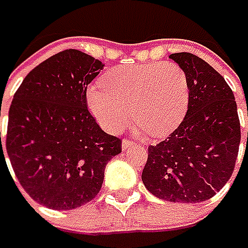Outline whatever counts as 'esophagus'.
<instances>
[{"label": "esophagus", "mask_w": 248, "mask_h": 248, "mask_svg": "<svg viewBox=\"0 0 248 248\" xmlns=\"http://www.w3.org/2000/svg\"><path fill=\"white\" fill-rule=\"evenodd\" d=\"M134 145H136V142L131 141L129 138H124V140H122V149H124V150H127V149L133 148Z\"/></svg>", "instance_id": "1"}]
</instances>
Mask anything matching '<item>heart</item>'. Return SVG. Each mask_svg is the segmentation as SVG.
I'll list each match as a JSON object with an SVG mask.
<instances>
[{"mask_svg":"<svg viewBox=\"0 0 248 248\" xmlns=\"http://www.w3.org/2000/svg\"><path fill=\"white\" fill-rule=\"evenodd\" d=\"M86 98L95 118L108 131L124 129L133 112L149 136L165 137L185 117L189 86L177 63L130 64L114 68L103 82L91 84Z\"/></svg>","mask_w":248,"mask_h":248,"instance_id":"b5f03b06","label":"heart"}]
</instances>
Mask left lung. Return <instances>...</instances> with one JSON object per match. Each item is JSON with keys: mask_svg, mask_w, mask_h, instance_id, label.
Masks as SVG:
<instances>
[{"mask_svg": "<svg viewBox=\"0 0 248 248\" xmlns=\"http://www.w3.org/2000/svg\"><path fill=\"white\" fill-rule=\"evenodd\" d=\"M170 59L188 78V110L170 136L148 148L142 181L166 202H202L214 197L235 169L242 137L236 102L224 78L202 59L189 52Z\"/></svg>", "mask_w": 248, "mask_h": 248, "instance_id": "1", "label": "left lung"}]
</instances>
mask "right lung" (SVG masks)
Listing matches in <instances>:
<instances>
[{
	"label": "right lung",
	"instance_id": "right-lung-1",
	"mask_svg": "<svg viewBox=\"0 0 248 248\" xmlns=\"http://www.w3.org/2000/svg\"><path fill=\"white\" fill-rule=\"evenodd\" d=\"M102 68L87 53L65 49L34 67L13 96L6 152L24 190L48 208L91 202L107 162L122 152L121 138L105 133L88 111L87 87ZM0 148L5 160L1 133Z\"/></svg>",
	"mask_w": 248,
	"mask_h": 248
}]
</instances>
